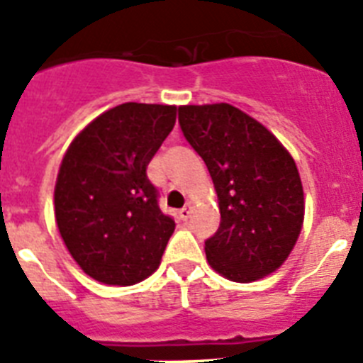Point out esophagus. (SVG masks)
<instances>
[{"instance_id": "34e87169", "label": "esophagus", "mask_w": 363, "mask_h": 363, "mask_svg": "<svg viewBox=\"0 0 363 363\" xmlns=\"http://www.w3.org/2000/svg\"><path fill=\"white\" fill-rule=\"evenodd\" d=\"M190 212H191V206L186 205V206H184V208L179 210V218H181L182 221H186V219L190 218Z\"/></svg>"}]
</instances>
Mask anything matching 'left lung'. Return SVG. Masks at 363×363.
I'll return each instance as SVG.
<instances>
[{"label": "left lung", "mask_w": 363, "mask_h": 363, "mask_svg": "<svg viewBox=\"0 0 363 363\" xmlns=\"http://www.w3.org/2000/svg\"><path fill=\"white\" fill-rule=\"evenodd\" d=\"M179 123L218 196L221 221L205 242L208 266L242 284L271 275L294 251L304 221L294 157L267 127L228 103L179 106Z\"/></svg>", "instance_id": "left-lung-1"}]
</instances>
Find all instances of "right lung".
I'll return each mask as SVG.
<instances>
[{
	"mask_svg": "<svg viewBox=\"0 0 363 363\" xmlns=\"http://www.w3.org/2000/svg\"><path fill=\"white\" fill-rule=\"evenodd\" d=\"M175 105L123 103L72 140L55 182V221L77 266L108 286L151 277L175 230L147 179L151 158L172 133Z\"/></svg>",
	"mask_w": 363,
	"mask_h": 363,
	"instance_id": "obj_1",
	"label": "right lung"
}]
</instances>
